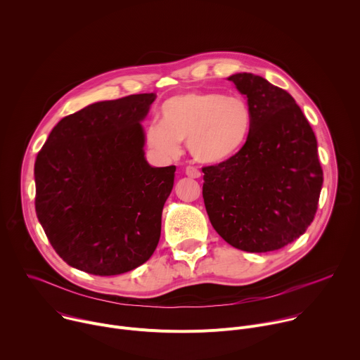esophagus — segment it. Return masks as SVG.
I'll return each mask as SVG.
<instances>
[{"label":"esophagus","mask_w":360,"mask_h":360,"mask_svg":"<svg viewBox=\"0 0 360 360\" xmlns=\"http://www.w3.org/2000/svg\"><path fill=\"white\" fill-rule=\"evenodd\" d=\"M185 175L189 176V178H199L200 172L195 167H186L185 168Z\"/></svg>","instance_id":"esophagus-1"}]
</instances>
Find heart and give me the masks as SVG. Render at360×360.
I'll list each match as a JSON object with an SVG mask.
<instances>
[{
	"mask_svg": "<svg viewBox=\"0 0 360 360\" xmlns=\"http://www.w3.org/2000/svg\"><path fill=\"white\" fill-rule=\"evenodd\" d=\"M253 114L239 95L192 91L171 96L161 105L160 121L145 131L146 145L157 155H179L181 142L200 164L218 165L233 158L249 139Z\"/></svg>",
	"mask_w": 360,
	"mask_h": 360,
	"instance_id": "b5f03b06",
	"label": "heart"
}]
</instances>
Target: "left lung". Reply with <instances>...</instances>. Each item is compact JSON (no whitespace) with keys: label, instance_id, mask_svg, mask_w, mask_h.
<instances>
[{"label":"left lung","instance_id":"1","mask_svg":"<svg viewBox=\"0 0 360 360\" xmlns=\"http://www.w3.org/2000/svg\"><path fill=\"white\" fill-rule=\"evenodd\" d=\"M228 79L248 99L253 124L233 158L202 168L205 208L233 248L276 250L303 235L315 218L323 184L316 136L285 89L249 72Z\"/></svg>","mask_w":360,"mask_h":360}]
</instances>
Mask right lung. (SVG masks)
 <instances>
[{
  "label": "right lung",
  "instance_id": "1",
  "mask_svg": "<svg viewBox=\"0 0 360 360\" xmlns=\"http://www.w3.org/2000/svg\"><path fill=\"white\" fill-rule=\"evenodd\" d=\"M155 98L95 102L63 118L38 152L37 218L72 268L121 275L157 249L176 167H150L145 158L141 122Z\"/></svg>",
  "mask_w": 360,
  "mask_h": 360
}]
</instances>
